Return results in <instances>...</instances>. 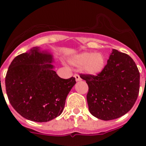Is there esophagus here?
<instances>
[{
  "mask_svg": "<svg viewBox=\"0 0 146 146\" xmlns=\"http://www.w3.org/2000/svg\"><path fill=\"white\" fill-rule=\"evenodd\" d=\"M74 77H75V78H76V80L77 82L78 81H80V80H81V78H80V76H79V75L75 74Z\"/></svg>",
  "mask_w": 146,
  "mask_h": 146,
  "instance_id": "34e87169",
  "label": "esophagus"
}]
</instances>
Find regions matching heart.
I'll return each mask as SVG.
<instances>
[{"mask_svg":"<svg viewBox=\"0 0 146 146\" xmlns=\"http://www.w3.org/2000/svg\"><path fill=\"white\" fill-rule=\"evenodd\" d=\"M69 63L76 67L82 66L86 74L97 76L101 73L106 65L105 56L101 53L82 52L70 58Z\"/></svg>","mask_w":146,"mask_h":146,"instance_id":"obj_1","label":"heart"}]
</instances>
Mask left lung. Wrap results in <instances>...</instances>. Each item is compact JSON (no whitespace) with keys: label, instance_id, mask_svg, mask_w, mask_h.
I'll return each instance as SVG.
<instances>
[{"label":"left lung","instance_id":"left-lung-1","mask_svg":"<svg viewBox=\"0 0 146 146\" xmlns=\"http://www.w3.org/2000/svg\"><path fill=\"white\" fill-rule=\"evenodd\" d=\"M88 85L89 111L96 118L112 120L126 114L138 98L140 73L129 55L112 49L107 64L98 76L80 74Z\"/></svg>","mask_w":146,"mask_h":146}]
</instances>
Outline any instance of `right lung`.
Masks as SVG:
<instances>
[{"label": "right lung", "mask_w": 146, "mask_h": 146, "mask_svg": "<svg viewBox=\"0 0 146 146\" xmlns=\"http://www.w3.org/2000/svg\"><path fill=\"white\" fill-rule=\"evenodd\" d=\"M53 55L39 47L16 56L5 76L10 103L22 117L46 122L61 115L69 92L76 83L63 79L54 71Z\"/></svg>", "instance_id": "right-lung-1"}]
</instances>
